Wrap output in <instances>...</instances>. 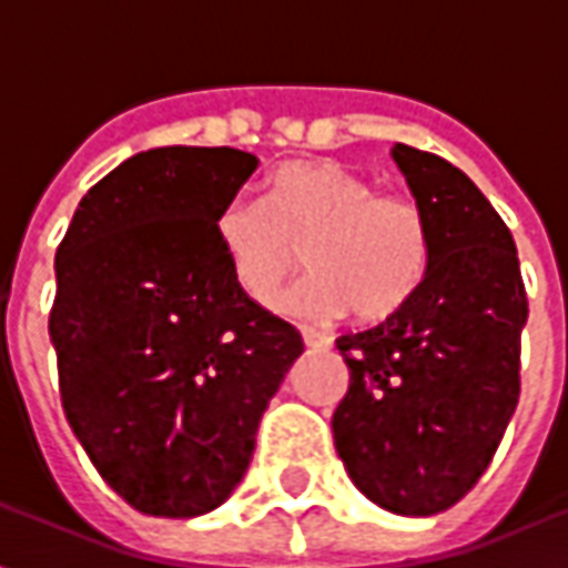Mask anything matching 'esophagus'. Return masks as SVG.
I'll use <instances>...</instances> for the list:
<instances>
[{
    "instance_id": "1",
    "label": "esophagus",
    "mask_w": 568,
    "mask_h": 568,
    "mask_svg": "<svg viewBox=\"0 0 568 568\" xmlns=\"http://www.w3.org/2000/svg\"><path fill=\"white\" fill-rule=\"evenodd\" d=\"M301 337H304V344H307L310 349H328V346H332V337L316 332V328H301Z\"/></svg>"
}]
</instances>
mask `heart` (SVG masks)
<instances>
[{"label":"heart","mask_w":568,"mask_h":568,"mask_svg":"<svg viewBox=\"0 0 568 568\" xmlns=\"http://www.w3.org/2000/svg\"><path fill=\"white\" fill-rule=\"evenodd\" d=\"M215 240L240 292L271 307L288 276L316 267L280 307L288 316L386 320L423 283L432 255L426 212L405 194H383L337 161H295L267 182V197L236 194L215 215Z\"/></svg>","instance_id":"obj_1"}]
</instances>
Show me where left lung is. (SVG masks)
Wrapping results in <instances>:
<instances>
[{
	"label": "left lung",
	"instance_id": "8db88e82",
	"mask_svg": "<svg viewBox=\"0 0 568 568\" xmlns=\"http://www.w3.org/2000/svg\"><path fill=\"white\" fill-rule=\"evenodd\" d=\"M393 161L426 212L428 271L398 313L337 337L349 389L332 432L374 505L428 517L475 487L511 423L529 304L511 231L480 187L402 142Z\"/></svg>",
	"mask_w": 568,
	"mask_h": 568
}]
</instances>
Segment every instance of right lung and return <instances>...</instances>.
<instances>
[{
	"label": "right lung",
	"instance_id": "add662e5",
	"mask_svg": "<svg viewBox=\"0 0 568 568\" xmlns=\"http://www.w3.org/2000/svg\"><path fill=\"white\" fill-rule=\"evenodd\" d=\"M255 170L240 149L140 151L81 197L57 248L63 410L105 484L151 517H200L234 493L304 353L240 292L215 240Z\"/></svg>",
	"mask_w": 568,
	"mask_h": 568
}]
</instances>
